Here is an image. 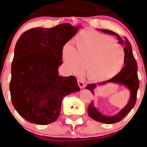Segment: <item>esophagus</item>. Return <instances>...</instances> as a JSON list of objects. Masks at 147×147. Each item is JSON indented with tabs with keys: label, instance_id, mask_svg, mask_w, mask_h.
I'll use <instances>...</instances> for the list:
<instances>
[{
	"label": "esophagus",
	"instance_id": "1",
	"mask_svg": "<svg viewBox=\"0 0 147 147\" xmlns=\"http://www.w3.org/2000/svg\"><path fill=\"white\" fill-rule=\"evenodd\" d=\"M78 85H79L80 88H83L84 87H85V82H84L83 80L79 79L78 80Z\"/></svg>",
	"mask_w": 147,
	"mask_h": 147
}]
</instances>
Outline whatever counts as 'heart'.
Returning <instances> with one entry per match:
<instances>
[{"label": "heart", "mask_w": 147, "mask_h": 147, "mask_svg": "<svg viewBox=\"0 0 147 147\" xmlns=\"http://www.w3.org/2000/svg\"><path fill=\"white\" fill-rule=\"evenodd\" d=\"M77 49L66 44L63 57L69 69L80 74L87 67L90 79L101 81L112 78L122 70L125 63L124 50L112 38L87 29L80 33Z\"/></svg>", "instance_id": "1"}]
</instances>
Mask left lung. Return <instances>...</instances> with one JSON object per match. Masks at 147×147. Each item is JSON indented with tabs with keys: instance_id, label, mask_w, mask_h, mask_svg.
Returning <instances> with one entry per match:
<instances>
[{
	"instance_id": "left-lung-1",
	"label": "left lung",
	"mask_w": 147,
	"mask_h": 147,
	"mask_svg": "<svg viewBox=\"0 0 147 147\" xmlns=\"http://www.w3.org/2000/svg\"><path fill=\"white\" fill-rule=\"evenodd\" d=\"M105 34H108L112 36H115L118 39V43L124 46V52L125 54V63L122 69L119 72L118 75L111 78L108 81L102 82L98 83V85H103L107 83H118L121 85H124L130 90V97L129 101L126 106L119 112L118 114L113 116H107L101 114L97 109L94 106L93 101H92L88 107V113L90 118L93 119L94 120L97 121L99 122L105 123V124H114L118 122L126 116L130 112L136 101V95L137 91L139 88V80L138 77V66L137 62L134 57L132 53V46L130 42L126 38H120V36L116 33L112 31L107 30V29H98ZM96 84H89L86 87V89L91 91L92 94H94L93 90L96 87Z\"/></svg>"
}]
</instances>
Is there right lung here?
<instances>
[{"instance_id":"1","label":"right lung","mask_w":147,"mask_h":147,"mask_svg":"<svg viewBox=\"0 0 147 147\" xmlns=\"http://www.w3.org/2000/svg\"><path fill=\"white\" fill-rule=\"evenodd\" d=\"M79 27L69 23L35 27L23 33L17 42L10 92L15 109L28 122L40 125L55 122L64 97L79 91L75 77H61L58 71L63 63V47Z\"/></svg>"}]
</instances>
